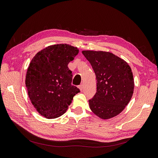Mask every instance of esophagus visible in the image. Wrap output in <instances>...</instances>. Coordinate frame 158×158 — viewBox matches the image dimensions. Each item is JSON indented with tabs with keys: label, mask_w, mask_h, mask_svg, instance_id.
Wrapping results in <instances>:
<instances>
[{
	"label": "esophagus",
	"mask_w": 158,
	"mask_h": 158,
	"mask_svg": "<svg viewBox=\"0 0 158 158\" xmlns=\"http://www.w3.org/2000/svg\"><path fill=\"white\" fill-rule=\"evenodd\" d=\"M78 88H79V90H80L81 91H82V90H83V85H81L79 86Z\"/></svg>",
	"instance_id": "1"
}]
</instances>
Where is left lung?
I'll return each instance as SVG.
<instances>
[{"label":"left lung","mask_w":158,"mask_h":158,"mask_svg":"<svg viewBox=\"0 0 158 158\" xmlns=\"http://www.w3.org/2000/svg\"><path fill=\"white\" fill-rule=\"evenodd\" d=\"M90 62L97 79V92L89 106L102 119L119 114L131 99L134 93L133 73L125 60L112 53L103 51H82Z\"/></svg>","instance_id":"obj_1"}]
</instances>
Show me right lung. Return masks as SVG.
Masks as SVG:
<instances>
[{"label":"right lung","mask_w":158,"mask_h":158,"mask_svg":"<svg viewBox=\"0 0 158 158\" xmlns=\"http://www.w3.org/2000/svg\"><path fill=\"white\" fill-rule=\"evenodd\" d=\"M79 53L67 44L51 45L31 59L25 84L31 104L47 119L63 115L79 89L72 85V72L68 64Z\"/></svg>","instance_id":"right-lung-1"}]
</instances>
